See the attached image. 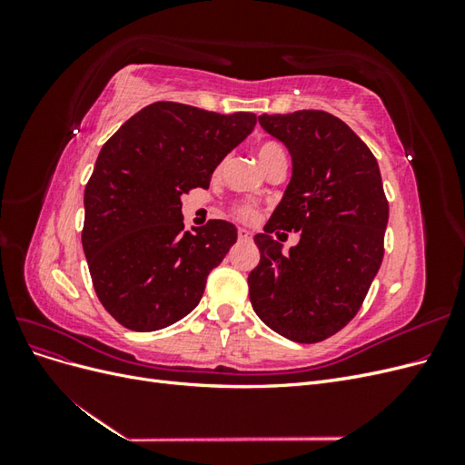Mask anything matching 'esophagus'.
Masks as SVG:
<instances>
[{
  "label": "esophagus",
  "mask_w": 465,
  "mask_h": 465,
  "mask_svg": "<svg viewBox=\"0 0 465 465\" xmlns=\"http://www.w3.org/2000/svg\"><path fill=\"white\" fill-rule=\"evenodd\" d=\"M250 238H252L250 231H246V229H238V241L246 242V241H250Z\"/></svg>",
  "instance_id": "esophagus-1"
}]
</instances>
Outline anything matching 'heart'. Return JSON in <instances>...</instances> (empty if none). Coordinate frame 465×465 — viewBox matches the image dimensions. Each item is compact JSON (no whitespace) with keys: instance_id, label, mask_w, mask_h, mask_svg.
<instances>
[{"instance_id":"obj_1","label":"heart","mask_w":465,"mask_h":465,"mask_svg":"<svg viewBox=\"0 0 465 465\" xmlns=\"http://www.w3.org/2000/svg\"><path fill=\"white\" fill-rule=\"evenodd\" d=\"M277 154H285V151L275 142H265L258 149V159H260L262 164L267 163L270 159H273V157H277ZM234 215H236V219H241V221H252L256 217V209L252 205H236Z\"/></svg>"}]
</instances>
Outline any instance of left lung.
Wrapping results in <instances>:
<instances>
[{
    "instance_id": "1",
    "label": "left lung",
    "mask_w": 465,
    "mask_h": 465,
    "mask_svg": "<svg viewBox=\"0 0 465 465\" xmlns=\"http://www.w3.org/2000/svg\"><path fill=\"white\" fill-rule=\"evenodd\" d=\"M260 125L289 149L283 200L254 236L260 263L248 275L260 320L297 343H318L353 320L384 258L388 200L367 143L323 110L262 114ZM302 232L282 254L271 234Z\"/></svg>"
}]
</instances>
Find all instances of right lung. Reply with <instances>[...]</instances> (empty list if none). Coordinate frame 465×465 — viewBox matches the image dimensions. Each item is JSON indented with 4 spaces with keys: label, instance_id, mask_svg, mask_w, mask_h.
Wrapping results in <instances>:
<instances>
[{
    "label": "right lung",
    "instance_id": "obj_1",
    "mask_svg": "<svg viewBox=\"0 0 465 465\" xmlns=\"http://www.w3.org/2000/svg\"><path fill=\"white\" fill-rule=\"evenodd\" d=\"M254 125L252 112L153 103L103 145L83 198L81 242L96 297L124 328L161 330L198 306L236 229L213 219L195 234L184 231L182 195L209 188Z\"/></svg>",
    "mask_w": 465,
    "mask_h": 465
}]
</instances>
